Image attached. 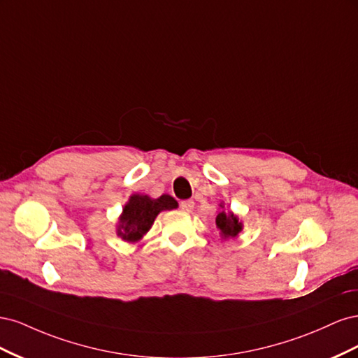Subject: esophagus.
I'll return each mask as SVG.
<instances>
[{"mask_svg":"<svg viewBox=\"0 0 358 358\" xmlns=\"http://www.w3.org/2000/svg\"><path fill=\"white\" fill-rule=\"evenodd\" d=\"M180 209L187 210V212H191L194 209V201L192 200H183V201H180Z\"/></svg>","mask_w":358,"mask_h":358,"instance_id":"esophagus-1","label":"esophagus"}]
</instances>
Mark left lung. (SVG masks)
Listing matches in <instances>:
<instances>
[{
  "mask_svg": "<svg viewBox=\"0 0 358 358\" xmlns=\"http://www.w3.org/2000/svg\"><path fill=\"white\" fill-rule=\"evenodd\" d=\"M216 225H218L224 237H236L242 231V224L239 218L231 212H220L218 216H216Z\"/></svg>",
  "mask_w": 358,
  "mask_h": 358,
  "instance_id": "8db88e82",
  "label": "left lung"
}]
</instances>
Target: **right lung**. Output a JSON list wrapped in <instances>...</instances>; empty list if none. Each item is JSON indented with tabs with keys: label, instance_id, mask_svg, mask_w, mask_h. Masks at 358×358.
Listing matches in <instances>:
<instances>
[{
	"label": "right lung",
	"instance_id": "obj_1",
	"mask_svg": "<svg viewBox=\"0 0 358 358\" xmlns=\"http://www.w3.org/2000/svg\"><path fill=\"white\" fill-rule=\"evenodd\" d=\"M175 208H178V201L166 194L157 200L149 199L148 196H133L119 218L117 234L127 242H137L150 229L161 210Z\"/></svg>",
	"mask_w": 358,
	"mask_h": 358
}]
</instances>
